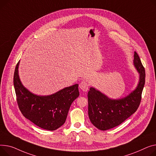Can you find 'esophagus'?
<instances>
[{
    "instance_id": "obj_1",
    "label": "esophagus",
    "mask_w": 156,
    "mask_h": 156,
    "mask_svg": "<svg viewBox=\"0 0 156 156\" xmlns=\"http://www.w3.org/2000/svg\"><path fill=\"white\" fill-rule=\"evenodd\" d=\"M79 87H80V88L83 91H87L88 90V89L89 85H88V83H87V81H81V82L80 83Z\"/></svg>"
}]
</instances>
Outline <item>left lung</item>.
<instances>
[{
	"instance_id": "obj_1",
	"label": "left lung",
	"mask_w": 156,
	"mask_h": 156,
	"mask_svg": "<svg viewBox=\"0 0 156 156\" xmlns=\"http://www.w3.org/2000/svg\"><path fill=\"white\" fill-rule=\"evenodd\" d=\"M133 63L140 74V81L137 88L127 97L111 100L95 88H90L88 93V117L91 123L97 129L107 130L117 127L138 109L145 85L146 72L136 51Z\"/></svg>"
}]
</instances>
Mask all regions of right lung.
Listing matches in <instances>:
<instances>
[{
	"instance_id": "obj_1",
	"label": "right lung",
	"mask_w": 156,
	"mask_h": 156,
	"mask_svg": "<svg viewBox=\"0 0 156 156\" xmlns=\"http://www.w3.org/2000/svg\"><path fill=\"white\" fill-rule=\"evenodd\" d=\"M19 63L14 74V86L20 111L24 117L37 126L55 130L65 123L69 107L80 95L78 84L66 87L53 95L40 97L25 88L18 75Z\"/></svg>"
}]
</instances>
